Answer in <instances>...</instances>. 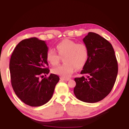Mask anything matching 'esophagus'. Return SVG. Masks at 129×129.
I'll use <instances>...</instances> for the list:
<instances>
[{
  "mask_svg": "<svg viewBox=\"0 0 129 129\" xmlns=\"http://www.w3.org/2000/svg\"><path fill=\"white\" fill-rule=\"evenodd\" d=\"M61 79L64 81H69L71 80L69 78H65V77H62Z\"/></svg>",
  "mask_w": 129,
  "mask_h": 129,
  "instance_id": "1",
  "label": "esophagus"
}]
</instances>
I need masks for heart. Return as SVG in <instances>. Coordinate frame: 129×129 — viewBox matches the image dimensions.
I'll return each mask as SVG.
<instances>
[{"label": "heart", "mask_w": 129, "mask_h": 129, "mask_svg": "<svg viewBox=\"0 0 129 129\" xmlns=\"http://www.w3.org/2000/svg\"><path fill=\"white\" fill-rule=\"evenodd\" d=\"M58 54L54 49H49L47 53V60L55 65L60 61V57H64L62 65L52 69V72L62 77H69L75 68L81 69L87 62L89 57L88 48L84 43H78L70 39H64L56 45Z\"/></svg>", "instance_id": "heart-1"}]
</instances>
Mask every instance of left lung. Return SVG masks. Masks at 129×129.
I'll use <instances>...</instances> for the list:
<instances>
[{
  "instance_id": "obj_1",
  "label": "left lung",
  "mask_w": 129,
  "mask_h": 129,
  "mask_svg": "<svg viewBox=\"0 0 129 129\" xmlns=\"http://www.w3.org/2000/svg\"><path fill=\"white\" fill-rule=\"evenodd\" d=\"M88 48L89 57L82 76L75 78L74 94L80 101L94 103L101 101L113 89L118 73V63L112 45L94 32L83 39Z\"/></svg>"
}]
</instances>
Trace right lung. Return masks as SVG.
Here are the masks:
<instances>
[{
    "instance_id": "obj_1",
    "label": "right lung",
    "mask_w": 129,
    "mask_h": 129,
    "mask_svg": "<svg viewBox=\"0 0 129 129\" xmlns=\"http://www.w3.org/2000/svg\"><path fill=\"white\" fill-rule=\"evenodd\" d=\"M48 47L45 41L32 38L21 41L12 52L10 62L11 81L15 94L24 103L40 106L53 95L60 78L54 74L47 76L49 69L47 60Z\"/></svg>"
}]
</instances>
